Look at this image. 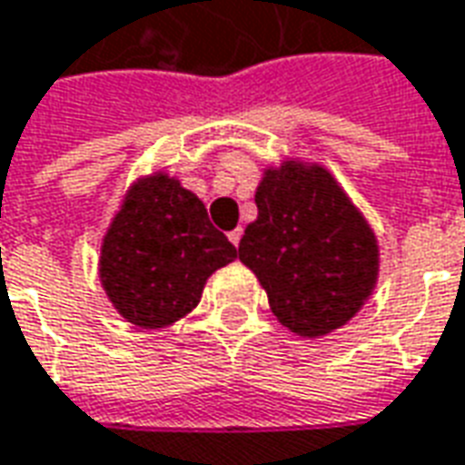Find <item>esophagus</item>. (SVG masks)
I'll list each match as a JSON object with an SVG mask.
<instances>
[{"label": "esophagus", "instance_id": "obj_1", "mask_svg": "<svg viewBox=\"0 0 465 465\" xmlns=\"http://www.w3.org/2000/svg\"><path fill=\"white\" fill-rule=\"evenodd\" d=\"M242 229H233V232H229V242L233 243V246H239V242H242Z\"/></svg>", "mask_w": 465, "mask_h": 465}]
</instances>
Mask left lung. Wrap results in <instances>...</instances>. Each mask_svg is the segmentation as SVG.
Here are the masks:
<instances>
[{"label":"left lung","mask_w":465,"mask_h":465,"mask_svg":"<svg viewBox=\"0 0 465 465\" xmlns=\"http://www.w3.org/2000/svg\"><path fill=\"white\" fill-rule=\"evenodd\" d=\"M256 209L239 259L266 289L273 316L309 339L353 319L376 286L379 243L331 173L299 162L266 169Z\"/></svg>","instance_id":"1"}]
</instances>
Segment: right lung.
I'll return each instance as SVG.
<instances>
[{"label": "right lung", "instance_id": "1", "mask_svg": "<svg viewBox=\"0 0 465 465\" xmlns=\"http://www.w3.org/2000/svg\"><path fill=\"white\" fill-rule=\"evenodd\" d=\"M233 259L236 246L213 229L199 196L153 173L124 196L102 243L99 279L126 322L163 329L192 312L206 279Z\"/></svg>", "mask_w": 465, "mask_h": 465}]
</instances>
